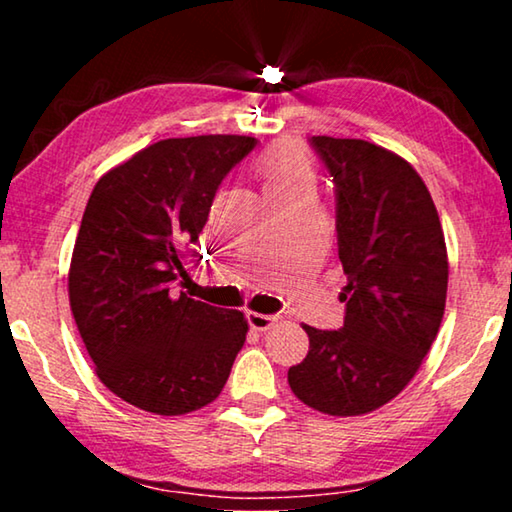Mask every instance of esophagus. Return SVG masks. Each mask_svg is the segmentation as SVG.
<instances>
[{"mask_svg": "<svg viewBox=\"0 0 512 512\" xmlns=\"http://www.w3.org/2000/svg\"><path fill=\"white\" fill-rule=\"evenodd\" d=\"M246 320H248L250 327L257 329V332H264V329L273 325L275 318L268 316V314H257V311H246Z\"/></svg>", "mask_w": 512, "mask_h": 512, "instance_id": "esophagus-1", "label": "esophagus"}]
</instances>
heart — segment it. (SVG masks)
<instances>
[{
	"label": "heart",
	"instance_id": "1",
	"mask_svg": "<svg viewBox=\"0 0 512 512\" xmlns=\"http://www.w3.org/2000/svg\"><path fill=\"white\" fill-rule=\"evenodd\" d=\"M257 176L262 178L264 192H284L293 187H311L314 183V171L298 146L293 144H275L262 158L257 160Z\"/></svg>",
	"mask_w": 512,
	"mask_h": 512
}]
</instances>
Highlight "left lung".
Here are the masks:
<instances>
[{"label":"left lung","instance_id":"1","mask_svg":"<svg viewBox=\"0 0 512 512\" xmlns=\"http://www.w3.org/2000/svg\"><path fill=\"white\" fill-rule=\"evenodd\" d=\"M336 192L343 327L305 325L309 352L289 368L300 402L363 415L404 391L443 323L447 246L427 185L400 155L366 140L311 137Z\"/></svg>","mask_w":512,"mask_h":512}]
</instances>
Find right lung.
Returning <instances> with one entry per match:
<instances>
[{"label":"right lung","instance_id":"obj_1","mask_svg":"<svg viewBox=\"0 0 512 512\" xmlns=\"http://www.w3.org/2000/svg\"><path fill=\"white\" fill-rule=\"evenodd\" d=\"M257 146L246 135L171 137L94 185L69 264V307L101 384L137 409L214 402L244 348L237 309L176 296L216 189Z\"/></svg>","mask_w":512,"mask_h":512}]
</instances>
